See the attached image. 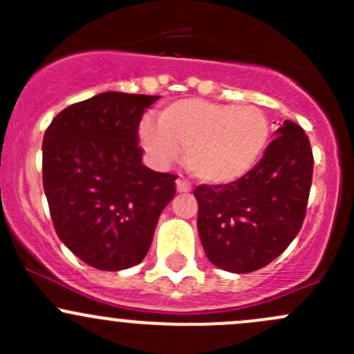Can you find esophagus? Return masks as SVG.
I'll return each mask as SVG.
<instances>
[{"label": "esophagus", "mask_w": 354, "mask_h": 354, "mask_svg": "<svg viewBox=\"0 0 354 354\" xmlns=\"http://www.w3.org/2000/svg\"><path fill=\"white\" fill-rule=\"evenodd\" d=\"M174 183H176V192H178V194H188V192L192 190L190 183H188L187 180H183V178H178V180L174 181Z\"/></svg>", "instance_id": "esophagus-1"}]
</instances>
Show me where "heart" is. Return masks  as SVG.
<instances>
[{
  "mask_svg": "<svg viewBox=\"0 0 354 354\" xmlns=\"http://www.w3.org/2000/svg\"><path fill=\"white\" fill-rule=\"evenodd\" d=\"M270 124L255 106L205 99H181L144 118L138 142L154 166H166L185 152L188 173L209 185H230L260 162L269 145Z\"/></svg>",
  "mask_w": 354,
  "mask_h": 354,
  "instance_id": "b5f03b06",
  "label": "heart"
}]
</instances>
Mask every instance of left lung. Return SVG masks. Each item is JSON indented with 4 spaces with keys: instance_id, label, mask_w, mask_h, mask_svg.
I'll list each match as a JSON object with an SVG mask.
<instances>
[{
    "instance_id": "8db88e82",
    "label": "left lung",
    "mask_w": 354,
    "mask_h": 354,
    "mask_svg": "<svg viewBox=\"0 0 354 354\" xmlns=\"http://www.w3.org/2000/svg\"><path fill=\"white\" fill-rule=\"evenodd\" d=\"M312 173L308 137L286 120L246 176L195 188L197 227L207 259L227 272L246 274L279 257L305 219Z\"/></svg>"
}]
</instances>
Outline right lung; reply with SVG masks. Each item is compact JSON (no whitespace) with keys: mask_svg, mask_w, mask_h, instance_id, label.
<instances>
[{"mask_svg":"<svg viewBox=\"0 0 354 354\" xmlns=\"http://www.w3.org/2000/svg\"><path fill=\"white\" fill-rule=\"evenodd\" d=\"M157 95L102 92L63 109L42 140V183L59 240L99 270L137 266L176 176L142 164L137 130Z\"/></svg>","mask_w":354,"mask_h":354,"instance_id":"right-lung-1","label":"right lung"}]
</instances>
